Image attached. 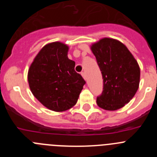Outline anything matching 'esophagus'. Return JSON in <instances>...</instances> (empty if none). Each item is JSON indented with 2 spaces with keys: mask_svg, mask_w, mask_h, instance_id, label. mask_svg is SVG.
<instances>
[{
  "mask_svg": "<svg viewBox=\"0 0 157 157\" xmlns=\"http://www.w3.org/2000/svg\"><path fill=\"white\" fill-rule=\"evenodd\" d=\"M81 75H82V76L83 77V78H84V79H86V73L84 71L83 72H82L81 73Z\"/></svg>",
  "mask_w": 157,
  "mask_h": 157,
  "instance_id": "obj_1",
  "label": "esophagus"
}]
</instances>
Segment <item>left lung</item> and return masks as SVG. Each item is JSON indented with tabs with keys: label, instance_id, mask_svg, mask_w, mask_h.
<instances>
[{
	"label": "left lung",
	"instance_id": "1",
	"mask_svg": "<svg viewBox=\"0 0 157 157\" xmlns=\"http://www.w3.org/2000/svg\"><path fill=\"white\" fill-rule=\"evenodd\" d=\"M103 77V92L97 98L101 109L115 111L134 98L140 82V67L128 48L118 40L104 37L91 45Z\"/></svg>",
	"mask_w": 157,
	"mask_h": 157
}]
</instances>
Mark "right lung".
I'll return each instance as SVG.
<instances>
[{"mask_svg":"<svg viewBox=\"0 0 157 157\" xmlns=\"http://www.w3.org/2000/svg\"><path fill=\"white\" fill-rule=\"evenodd\" d=\"M68 49L59 41L45 45L30 64L27 75L33 95L55 112H63L74 106L86 83L75 71V61L67 57Z\"/></svg>","mask_w":157,"mask_h":157,"instance_id":"1","label":"right lung"}]
</instances>
